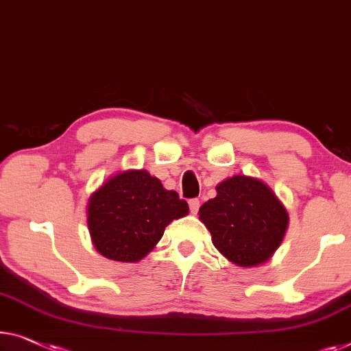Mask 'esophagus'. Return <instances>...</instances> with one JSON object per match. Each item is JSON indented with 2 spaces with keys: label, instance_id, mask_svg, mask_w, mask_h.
I'll return each mask as SVG.
<instances>
[{
  "label": "esophagus",
  "instance_id": "34e87169",
  "mask_svg": "<svg viewBox=\"0 0 351 351\" xmlns=\"http://www.w3.org/2000/svg\"><path fill=\"white\" fill-rule=\"evenodd\" d=\"M198 208H200V200H198V198H191V200H189L191 213L195 214L198 211Z\"/></svg>",
  "mask_w": 351,
  "mask_h": 351
}]
</instances>
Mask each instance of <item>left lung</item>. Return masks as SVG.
Here are the masks:
<instances>
[{
	"label": "left lung",
	"instance_id": "1",
	"mask_svg": "<svg viewBox=\"0 0 351 351\" xmlns=\"http://www.w3.org/2000/svg\"><path fill=\"white\" fill-rule=\"evenodd\" d=\"M217 195L203 203L200 221L213 244L239 266L265 263L284 239L289 214L265 182L237 175L216 187Z\"/></svg>",
	"mask_w": 351,
	"mask_h": 351
}]
</instances>
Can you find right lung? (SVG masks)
I'll use <instances>...</instances> for the list:
<instances>
[{
  "label": "right lung",
  "mask_w": 351,
  "mask_h": 351,
  "mask_svg": "<svg viewBox=\"0 0 351 351\" xmlns=\"http://www.w3.org/2000/svg\"><path fill=\"white\" fill-rule=\"evenodd\" d=\"M187 213L186 200L164 189L158 178L146 170H128L93 193L88 228L99 254L135 263L153 250L173 219Z\"/></svg>",
  "instance_id": "obj_1"
}]
</instances>
